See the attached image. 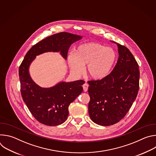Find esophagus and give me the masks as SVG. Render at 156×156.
<instances>
[{
  "label": "esophagus",
  "instance_id": "esophagus-1",
  "mask_svg": "<svg viewBox=\"0 0 156 156\" xmlns=\"http://www.w3.org/2000/svg\"><path fill=\"white\" fill-rule=\"evenodd\" d=\"M88 86H89V85H88L87 83H85L83 85V90H84V92H86V91H87V90H88Z\"/></svg>",
  "mask_w": 156,
  "mask_h": 156
}]
</instances>
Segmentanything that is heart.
I'll use <instances>...</instances> for the list:
<instances>
[{
    "label": "heart",
    "instance_id": "1",
    "mask_svg": "<svg viewBox=\"0 0 156 156\" xmlns=\"http://www.w3.org/2000/svg\"><path fill=\"white\" fill-rule=\"evenodd\" d=\"M116 59L115 51L110 48L94 42H86L79 46L75 53L68 55V62L72 72L81 75L86 65V75L93 80H100L106 76Z\"/></svg>",
    "mask_w": 156,
    "mask_h": 156
}]
</instances>
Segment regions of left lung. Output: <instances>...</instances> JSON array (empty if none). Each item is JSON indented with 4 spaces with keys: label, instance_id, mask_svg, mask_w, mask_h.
Returning a JSON list of instances; mask_svg holds the SVG:
<instances>
[{
    "label": "left lung",
    "instance_id": "obj_1",
    "mask_svg": "<svg viewBox=\"0 0 156 156\" xmlns=\"http://www.w3.org/2000/svg\"><path fill=\"white\" fill-rule=\"evenodd\" d=\"M119 58L113 70L101 80L89 81V114L102 126L117 123L126 115L139 90L138 64L129 49L115 42Z\"/></svg>",
    "mask_w": 156,
    "mask_h": 156
}]
</instances>
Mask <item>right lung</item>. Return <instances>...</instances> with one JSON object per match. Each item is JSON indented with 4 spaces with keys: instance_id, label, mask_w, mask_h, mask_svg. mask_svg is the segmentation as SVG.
Here are the masks:
<instances>
[{
    "instance_id": "right-lung-1",
    "label": "right lung",
    "mask_w": 156,
    "mask_h": 156,
    "mask_svg": "<svg viewBox=\"0 0 156 156\" xmlns=\"http://www.w3.org/2000/svg\"><path fill=\"white\" fill-rule=\"evenodd\" d=\"M82 36L62 32L50 36L34 45L27 53L19 67L21 94L33 117L48 126L64 123L69 116V106L82 92L83 80L60 82L51 87H42L30 77L29 67L36 55L47 52H60L66 59L73 42Z\"/></svg>"
}]
</instances>
